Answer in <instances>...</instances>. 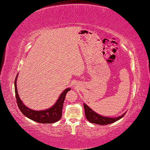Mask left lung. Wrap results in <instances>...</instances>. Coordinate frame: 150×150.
Here are the masks:
<instances>
[{
	"label": "left lung",
	"mask_w": 150,
	"mask_h": 150,
	"mask_svg": "<svg viewBox=\"0 0 150 150\" xmlns=\"http://www.w3.org/2000/svg\"><path fill=\"white\" fill-rule=\"evenodd\" d=\"M83 107H84L85 110V115L86 117L89 122L91 123H94V124L97 125H109L111 123H113L114 122L117 121L124 117V115H121L119 117L117 118H109V117H105L101 116V115H98V113L92 111L90 107H89L87 105L83 103Z\"/></svg>",
	"instance_id": "obj_1"
}]
</instances>
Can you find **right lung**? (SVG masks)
Masks as SVG:
<instances>
[{"label": "right lung", "instance_id": "add662e5", "mask_svg": "<svg viewBox=\"0 0 150 150\" xmlns=\"http://www.w3.org/2000/svg\"><path fill=\"white\" fill-rule=\"evenodd\" d=\"M16 78L14 82V87H15V93L16 98V102L18 106L19 107L20 111L27 117L29 119L34 120V121L38 122L39 123H45V124H50V123H54L57 122L58 120L60 119L62 117V107L64 104V101L65 99L66 95L68 91L71 89L68 88L63 91L61 95L60 96L59 99H58L57 103H55L51 108L49 109L44 110V111H34L28 108L27 107L23 104L22 101L20 100L18 96L17 88H16Z\"/></svg>", "mask_w": 150, "mask_h": 150}]
</instances>
